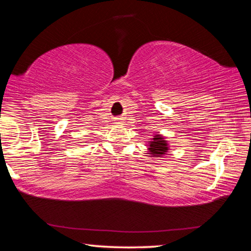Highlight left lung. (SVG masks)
Segmentation results:
<instances>
[{"label": "left lung", "mask_w": 251, "mask_h": 251, "mask_svg": "<svg viewBox=\"0 0 251 251\" xmlns=\"http://www.w3.org/2000/svg\"><path fill=\"white\" fill-rule=\"evenodd\" d=\"M150 154L156 157H161L165 155V152L168 151L167 147V142L164 141L163 136L156 135L154 138H152V142L150 144Z\"/></svg>", "instance_id": "8db88e82"}]
</instances>
